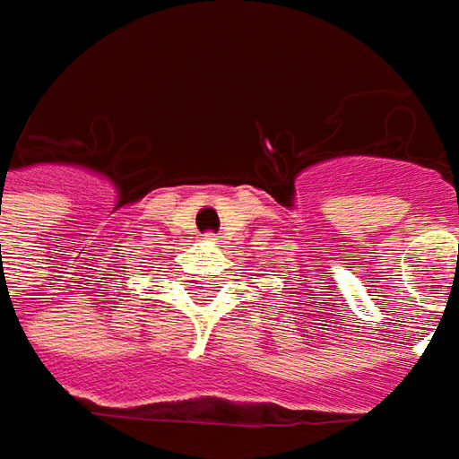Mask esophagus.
Wrapping results in <instances>:
<instances>
[{
  "mask_svg": "<svg viewBox=\"0 0 459 459\" xmlns=\"http://www.w3.org/2000/svg\"><path fill=\"white\" fill-rule=\"evenodd\" d=\"M208 238H213V233H208Z\"/></svg>",
  "mask_w": 459,
  "mask_h": 459,
  "instance_id": "obj_1",
  "label": "esophagus"
}]
</instances>
